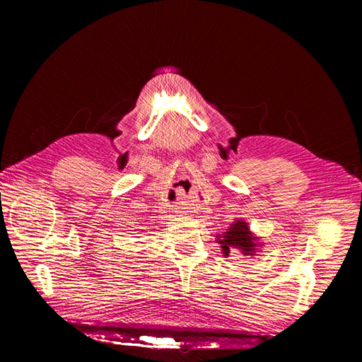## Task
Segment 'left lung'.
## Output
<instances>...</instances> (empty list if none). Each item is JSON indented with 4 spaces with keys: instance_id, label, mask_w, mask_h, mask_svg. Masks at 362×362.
<instances>
[{
    "instance_id": "left-lung-1",
    "label": "left lung",
    "mask_w": 362,
    "mask_h": 362,
    "mask_svg": "<svg viewBox=\"0 0 362 362\" xmlns=\"http://www.w3.org/2000/svg\"><path fill=\"white\" fill-rule=\"evenodd\" d=\"M218 243L221 244L222 253L228 257L230 250H238L243 257H255L258 249L263 247L259 236L252 232L247 222L244 219H235L230 227L222 235H218Z\"/></svg>"
}]
</instances>
